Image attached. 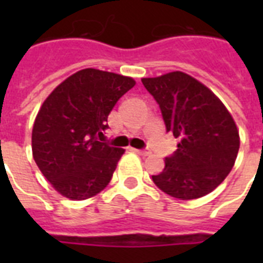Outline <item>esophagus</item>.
Instances as JSON below:
<instances>
[{"label":"esophagus","instance_id":"obj_1","mask_svg":"<svg viewBox=\"0 0 263 263\" xmlns=\"http://www.w3.org/2000/svg\"><path fill=\"white\" fill-rule=\"evenodd\" d=\"M135 153L136 154H139V156H148L150 154V150L148 148H143V150H138V148H135Z\"/></svg>","mask_w":263,"mask_h":263}]
</instances>
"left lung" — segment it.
Returning a JSON list of instances; mask_svg holds the SVG:
<instances>
[{"instance_id":"1","label":"left lung","mask_w":263,"mask_h":263,"mask_svg":"<svg viewBox=\"0 0 263 263\" xmlns=\"http://www.w3.org/2000/svg\"><path fill=\"white\" fill-rule=\"evenodd\" d=\"M142 83L158 103L166 132L180 139L153 181L177 199L208 195L224 181L237 157L240 140L232 116L206 86L183 72Z\"/></svg>"}]
</instances>
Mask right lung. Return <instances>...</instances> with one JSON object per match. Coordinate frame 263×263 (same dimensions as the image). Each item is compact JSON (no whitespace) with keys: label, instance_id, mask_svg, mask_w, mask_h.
Instances as JSON below:
<instances>
[{"label":"right lung","instance_id":"obj_1","mask_svg":"<svg viewBox=\"0 0 263 263\" xmlns=\"http://www.w3.org/2000/svg\"><path fill=\"white\" fill-rule=\"evenodd\" d=\"M134 86L132 78L87 68L43 102L32 128V156L61 195L83 200L109 184L124 150L99 140L116 102Z\"/></svg>","mask_w":263,"mask_h":263}]
</instances>
